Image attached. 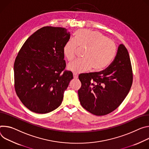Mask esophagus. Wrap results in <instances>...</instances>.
<instances>
[{"mask_svg": "<svg viewBox=\"0 0 149 149\" xmlns=\"http://www.w3.org/2000/svg\"><path fill=\"white\" fill-rule=\"evenodd\" d=\"M73 78H74V79H77V78H78V75H77V74H76V73H73Z\"/></svg>", "mask_w": 149, "mask_h": 149, "instance_id": "34e87169", "label": "esophagus"}]
</instances>
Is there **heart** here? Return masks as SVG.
<instances>
[{
    "mask_svg": "<svg viewBox=\"0 0 149 149\" xmlns=\"http://www.w3.org/2000/svg\"><path fill=\"white\" fill-rule=\"evenodd\" d=\"M78 47L85 49L84 60H75L69 64L68 68L74 73L101 72L107 68L113 60L116 46L113 40L101 32L80 29L76 32L74 39L69 40L63 48V53L69 61L76 57Z\"/></svg>",
    "mask_w": 149,
    "mask_h": 149,
    "instance_id": "obj_1",
    "label": "heart"
}]
</instances>
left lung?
I'll return each instance as SVG.
<instances>
[{
    "label": "left lung",
    "instance_id": "1",
    "mask_svg": "<svg viewBox=\"0 0 149 149\" xmlns=\"http://www.w3.org/2000/svg\"><path fill=\"white\" fill-rule=\"evenodd\" d=\"M81 88L78 90L81 105L97 116L116 109L128 95L133 83L130 56L123 44L109 67L100 72L79 76Z\"/></svg>",
    "mask_w": 149,
    "mask_h": 149
}]
</instances>
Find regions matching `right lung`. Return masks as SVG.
<instances>
[{
    "mask_svg": "<svg viewBox=\"0 0 149 149\" xmlns=\"http://www.w3.org/2000/svg\"><path fill=\"white\" fill-rule=\"evenodd\" d=\"M70 37L64 28L44 26L25 42L14 63L15 89L22 104L38 113L50 112L61 104L73 79L64 70L63 48Z\"/></svg>",
    "mask_w": 149,
    "mask_h": 149,
    "instance_id": "obj_1",
    "label": "right lung"
}]
</instances>
